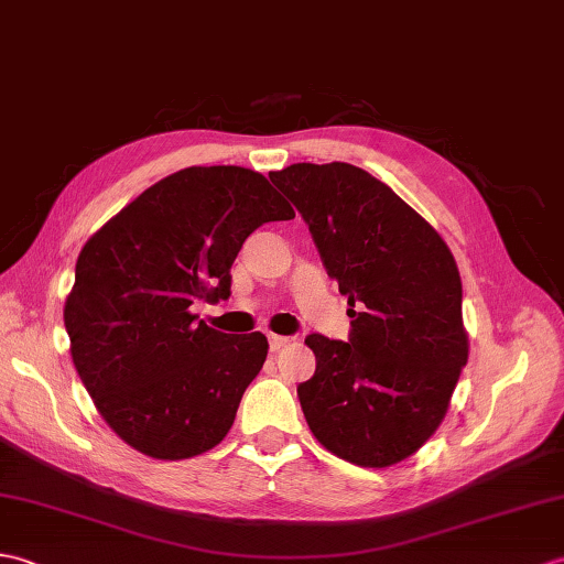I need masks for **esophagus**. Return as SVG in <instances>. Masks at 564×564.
<instances>
[{"instance_id": "esophagus-1", "label": "esophagus", "mask_w": 564, "mask_h": 564, "mask_svg": "<svg viewBox=\"0 0 564 564\" xmlns=\"http://www.w3.org/2000/svg\"><path fill=\"white\" fill-rule=\"evenodd\" d=\"M291 344V338L288 336H279V334H269V348L271 350H281L283 346Z\"/></svg>"}]
</instances>
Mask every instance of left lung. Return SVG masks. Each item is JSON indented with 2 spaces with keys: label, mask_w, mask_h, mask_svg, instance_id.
Here are the masks:
<instances>
[{
  "label": "left lung",
  "mask_w": 564,
  "mask_h": 564,
  "mask_svg": "<svg viewBox=\"0 0 564 564\" xmlns=\"http://www.w3.org/2000/svg\"><path fill=\"white\" fill-rule=\"evenodd\" d=\"M269 177L303 214L348 297V344L305 338L317 370L297 397L312 435L356 466L409 459L444 421L468 360L454 254L362 167L295 163Z\"/></svg>",
  "instance_id": "1"
}]
</instances>
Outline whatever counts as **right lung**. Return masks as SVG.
Wrapping results in <instances>:
<instances>
[{
  "instance_id": "add662e5",
  "label": "right lung",
  "mask_w": 564,
  "mask_h": 564,
  "mask_svg": "<svg viewBox=\"0 0 564 564\" xmlns=\"http://www.w3.org/2000/svg\"><path fill=\"white\" fill-rule=\"evenodd\" d=\"M288 218L295 212L261 173L192 165L86 240L64 326L78 377L129 447L180 462L228 435L267 360V336L216 332L189 307L226 300L247 235Z\"/></svg>"
}]
</instances>
